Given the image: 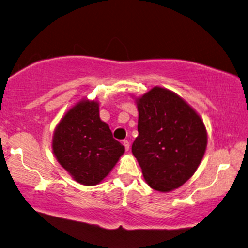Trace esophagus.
<instances>
[{"mask_svg":"<svg viewBox=\"0 0 248 248\" xmlns=\"http://www.w3.org/2000/svg\"><path fill=\"white\" fill-rule=\"evenodd\" d=\"M123 144H124V146L125 151H129V148H130L129 141H128V140H124V141H123Z\"/></svg>","mask_w":248,"mask_h":248,"instance_id":"1","label":"esophagus"}]
</instances>
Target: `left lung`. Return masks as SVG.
Instances as JSON below:
<instances>
[{"label":"left lung","instance_id":"8db88e82","mask_svg":"<svg viewBox=\"0 0 248 248\" xmlns=\"http://www.w3.org/2000/svg\"><path fill=\"white\" fill-rule=\"evenodd\" d=\"M138 132L132 154L151 188L170 191L198 169L207 132L194 109L173 92L154 87L138 99Z\"/></svg>","mask_w":248,"mask_h":248}]
</instances>
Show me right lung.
I'll use <instances>...</instances> for the list:
<instances>
[{"label": "right lung", "mask_w": 248, "mask_h": 248, "mask_svg": "<svg viewBox=\"0 0 248 248\" xmlns=\"http://www.w3.org/2000/svg\"><path fill=\"white\" fill-rule=\"evenodd\" d=\"M52 149L62 167L86 186L102 182L124 152L100 120L96 102H81L66 112L54 131Z\"/></svg>", "instance_id": "add662e5"}]
</instances>
